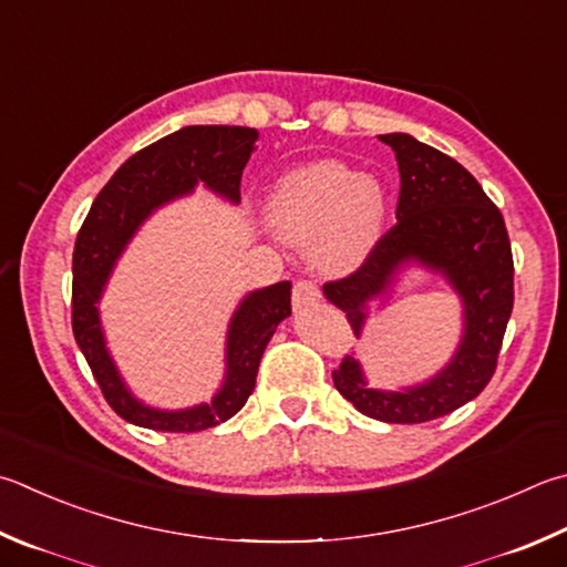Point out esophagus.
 Returning <instances> with one entry per match:
<instances>
[{"mask_svg": "<svg viewBox=\"0 0 567 567\" xmlns=\"http://www.w3.org/2000/svg\"><path fill=\"white\" fill-rule=\"evenodd\" d=\"M319 297H322V292H319L317 282H312V280H300V282H295V287H292V307H295V310H305V307L315 305Z\"/></svg>", "mask_w": 567, "mask_h": 567, "instance_id": "esophagus-1", "label": "esophagus"}]
</instances>
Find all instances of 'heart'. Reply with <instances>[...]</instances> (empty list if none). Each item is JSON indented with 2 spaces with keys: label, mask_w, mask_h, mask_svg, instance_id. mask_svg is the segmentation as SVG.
I'll return each instance as SVG.
<instances>
[{
  "label": "heart",
  "mask_w": 567,
  "mask_h": 567,
  "mask_svg": "<svg viewBox=\"0 0 567 567\" xmlns=\"http://www.w3.org/2000/svg\"><path fill=\"white\" fill-rule=\"evenodd\" d=\"M386 198L379 183L347 163L322 161L287 173L267 198L277 238L317 245L327 270H352L379 238Z\"/></svg>",
  "instance_id": "b5f03b06"
}]
</instances>
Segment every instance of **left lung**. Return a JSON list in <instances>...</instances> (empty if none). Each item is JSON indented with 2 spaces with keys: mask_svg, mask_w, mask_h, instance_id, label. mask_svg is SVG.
Listing matches in <instances>:
<instances>
[{
  "mask_svg": "<svg viewBox=\"0 0 567 567\" xmlns=\"http://www.w3.org/2000/svg\"><path fill=\"white\" fill-rule=\"evenodd\" d=\"M379 141L399 163L396 223L374 243L364 262L324 282L327 300L347 312L359 337L367 302L382 295L404 262H421L449 277L463 300V339L451 364L431 382L406 391L367 389L354 357L332 372L334 386L357 411L386 424H424L476 399L496 372L513 310V252L503 215L471 173L446 153L406 133Z\"/></svg>",
  "mask_w": 567,
  "mask_h": 567,
  "instance_id": "left-lung-1",
  "label": "left lung"
}]
</instances>
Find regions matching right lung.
Listing matches in <instances>:
<instances>
[{"label":"right lung","mask_w":567,"mask_h":567,"mask_svg":"<svg viewBox=\"0 0 567 567\" xmlns=\"http://www.w3.org/2000/svg\"><path fill=\"white\" fill-rule=\"evenodd\" d=\"M257 141L245 126H185L123 163L101 188L81 225L74 248L71 327L101 394L121 419L153 431H203L238 414L252 394L257 367L277 324L290 317V282H277L243 300L228 329V377L210 404L185 411L143 406L128 394L106 352L96 302L123 245L158 205L205 183L225 198L240 200L243 168Z\"/></svg>","instance_id":"1"}]
</instances>
